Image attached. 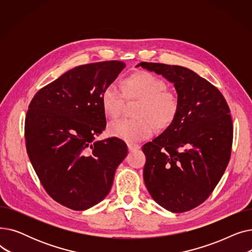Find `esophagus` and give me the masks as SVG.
<instances>
[{
    "instance_id": "1",
    "label": "esophagus",
    "mask_w": 252,
    "mask_h": 252,
    "mask_svg": "<svg viewBox=\"0 0 252 252\" xmlns=\"http://www.w3.org/2000/svg\"><path fill=\"white\" fill-rule=\"evenodd\" d=\"M127 148L129 151H136L138 149H140V145L139 144H135V143H128L127 144Z\"/></svg>"
}]
</instances>
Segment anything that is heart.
Wrapping results in <instances>:
<instances>
[{
    "mask_svg": "<svg viewBox=\"0 0 252 252\" xmlns=\"http://www.w3.org/2000/svg\"><path fill=\"white\" fill-rule=\"evenodd\" d=\"M128 98L141 99L137 118H122L111 123L108 131L111 136L126 142H138L151 137L156 128L165 127L174 121L179 110V98L167 90L163 78L150 71H139L129 75L124 87L115 82L105 87L101 103L104 112L110 117L122 114Z\"/></svg>",
    "mask_w": 252,
    "mask_h": 252,
    "instance_id": "b5f03b06",
    "label": "heart"
}]
</instances>
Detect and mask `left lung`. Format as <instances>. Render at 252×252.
Wrapping results in <instances>:
<instances>
[{"instance_id":"1","label":"left lung","mask_w":252,"mask_h":252,"mask_svg":"<svg viewBox=\"0 0 252 252\" xmlns=\"http://www.w3.org/2000/svg\"><path fill=\"white\" fill-rule=\"evenodd\" d=\"M139 65L174 83L180 102L174 121L142 148L145 185L156 203L171 213H185L207 199L229 163L233 143L229 105L216 86L189 68Z\"/></svg>"}]
</instances>
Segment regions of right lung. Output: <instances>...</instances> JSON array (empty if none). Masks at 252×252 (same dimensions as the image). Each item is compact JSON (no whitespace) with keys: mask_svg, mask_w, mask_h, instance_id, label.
Listing matches in <instances>:
<instances>
[{"mask_svg":"<svg viewBox=\"0 0 252 252\" xmlns=\"http://www.w3.org/2000/svg\"><path fill=\"white\" fill-rule=\"evenodd\" d=\"M125 67L118 60L79 65L30 103L26 151L46 192L63 206L85 210L102 201L127 154L126 144L116 137L95 141L106 127L102 93Z\"/></svg>","mask_w":252,"mask_h":252,"instance_id":"add662e5","label":"right lung"}]
</instances>
